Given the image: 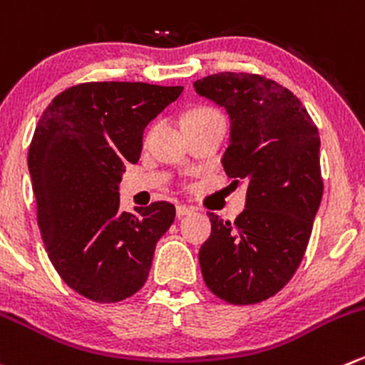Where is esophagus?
I'll use <instances>...</instances> for the list:
<instances>
[{"instance_id": "obj_1", "label": "esophagus", "mask_w": 365, "mask_h": 365, "mask_svg": "<svg viewBox=\"0 0 365 365\" xmlns=\"http://www.w3.org/2000/svg\"><path fill=\"white\" fill-rule=\"evenodd\" d=\"M190 214H194L192 207H187V205H178V207H176V215H178V217H185V215Z\"/></svg>"}]
</instances>
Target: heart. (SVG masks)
I'll return each instance as SVG.
<instances>
[{
	"instance_id": "obj_1",
	"label": "heart",
	"mask_w": 365,
	"mask_h": 365,
	"mask_svg": "<svg viewBox=\"0 0 365 365\" xmlns=\"http://www.w3.org/2000/svg\"><path fill=\"white\" fill-rule=\"evenodd\" d=\"M212 112H215V110H212V108H196V110L189 112V114H187L185 118H192V115H205V114H212Z\"/></svg>"
}]
</instances>
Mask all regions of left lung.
Wrapping results in <instances>:
<instances>
[{"instance_id": "left-lung-1", "label": "left lung", "mask_w": 365, "mask_h": 365, "mask_svg": "<svg viewBox=\"0 0 365 365\" xmlns=\"http://www.w3.org/2000/svg\"><path fill=\"white\" fill-rule=\"evenodd\" d=\"M194 88L228 114L222 168L247 185L235 221L208 212L201 274L217 298L253 305L282 291L305 255L323 197L319 132L289 88L260 74H210Z\"/></svg>"}]
</instances>
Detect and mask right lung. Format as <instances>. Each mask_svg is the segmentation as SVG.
Masks as SVG:
<instances>
[{
    "instance_id": "right-lung-1",
    "label": "right lung",
    "mask_w": 365,
    "mask_h": 365,
    "mask_svg": "<svg viewBox=\"0 0 365 365\" xmlns=\"http://www.w3.org/2000/svg\"><path fill=\"white\" fill-rule=\"evenodd\" d=\"M183 87L91 81L66 88L42 112L28 169L37 221L53 267L73 291L96 303L135 294L155 246L175 221V205L155 201L119 210V183L135 164L143 132Z\"/></svg>"
}]
</instances>
